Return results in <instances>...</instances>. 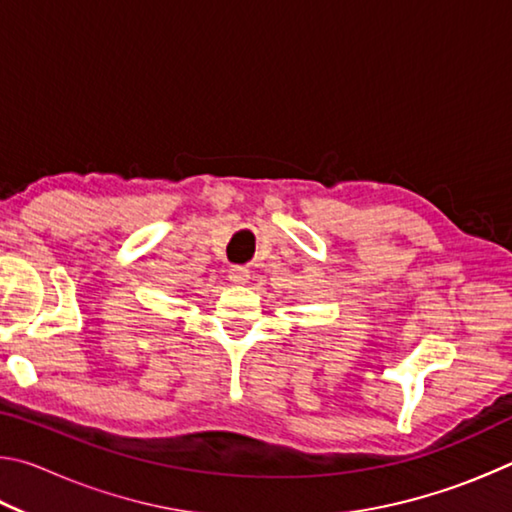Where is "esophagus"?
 <instances>
[{
    "instance_id": "1",
    "label": "esophagus",
    "mask_w": 512,
    "mask_h": 512,
    "mask_svg": "<svg viewBox=\"0 0 512 512\" xmlns=\"http://www.w3.org/2000/svg\"><path fill=\"white\" fill-rule=\"evenodd\" d=\"M228 277H230L232 284H239V287H244V284H248V280H250V271L244 266H232Z\"/></svg>"
}]
</instances>
